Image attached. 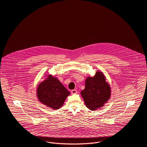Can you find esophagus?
Returning a JSON list of instances; mask_svg holds the SVG:
<instances>
[{
    "label": "esophagus",
    "instance_id": "34e87169",
    "mask_svg": "<svg viewBox=\"0 0 147 147\" xmlns=\"http://www.w3.org/2000/svg\"><path fill=\"white\" fill-rule=\"evenodd\" d=\"M77 90H76V89H74V90H72L71 91V94H77Z\"/></svg>",
    "mask_w": 147,
    "mask_h": 147
}]
</instances>
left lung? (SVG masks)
<instances>
[{
	"label": "left lung",
	"instance_id": "left-lung-1",
	"mask_svg": "<svg viewBox=\"0 0 147 147\" xmlns=\"http://www.w3.org/2000/svg\"><path fill=\"white\" fill-rule=\"evenodd\" d=\"M85 87L80 94L86 106L91 111L103 107L111 97V90L106 77L100 70L94 77H88L85 82Z\"/></svg>",
	"mask_w": 147,
	"mask_h": 147
}]
</instances>
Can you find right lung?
<instances>
[{"label": "right lung", "instance_id": "add662e5", "mask_svg": "<svg viewBox=\"0 0 147 147\" xmlns=\"http://www.w3.org/2000/svg\"><path fill=\"white\" fill-rule=\"evenodd\" d=\"M46 76L37 86V96L42 104L53 110L59 109L70 92L56 77L51 74Z\"/></svg>", "mask_w": 147, "mask_h": 147}]
</instances>
